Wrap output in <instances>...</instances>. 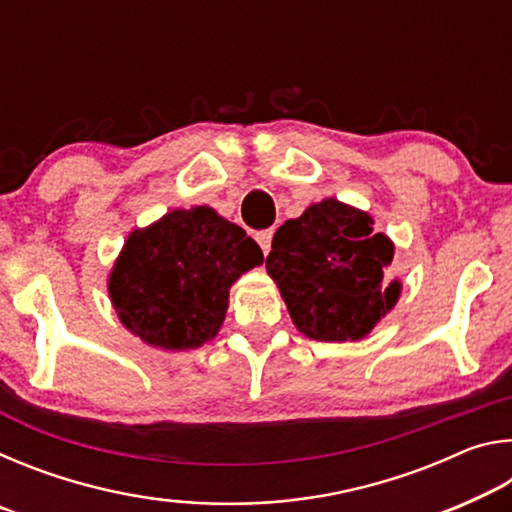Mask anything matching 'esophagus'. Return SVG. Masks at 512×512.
I'll return each instance as SVG.
<instances>
[{
  "label": "esophagus",
  "mask_w": 512,
  "mask_h": 512,
  "mask_svg": "<svg viewBox=\"0 0 512 512\" xmlns=\"http://www.w3.org/2000/svg\"><path fill=\"white\" fill-rule=\"evenodd\" d=\"M271 239H273V230H259L255 232V241L262 248V253L268 255V250H271Z\"/></svg>",
  "instance_id": "obj_1"
}]
</instances>
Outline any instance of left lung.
I'll return each instance as SVG.
<instances>
[{
    "mask_svg": "<svg viewBox=\"0 0 512 512\" xmlns=\"http://www.w3.org/2000/svg\"><path fill=\"white\" fill-rule=\"evenodd\" d=\"M372 225L368 212L325 198L277 228L266 271L309 339L359 341L400 300L402 282L386 277L393 241Z\"/></svg>",
    "mask_w": 512,
    "mask_h": 512,
    "instance_id": "8db88e82",
    "label": "left lung"
}]
</instances>
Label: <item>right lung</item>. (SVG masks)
Instances as JSON below:
<instances>
[{
  "mask_svg": "<svg viewBox=\"0 0 512 512\" xmlns=\"http://www.w3.org/2000/svg\"><path fill=\"white\" fill-rule=\"evenodd\" d=\"M262 262V248L212 207L171 210L128 235L108 277L110 302L144 343L194 350L219 334L232 284Z\"/></svg>",
  "mask_w": 512,
  "mask_h": 512,
  "instance_id": "right-lung-1",
  "label": "right lung"
}]
</instances>
